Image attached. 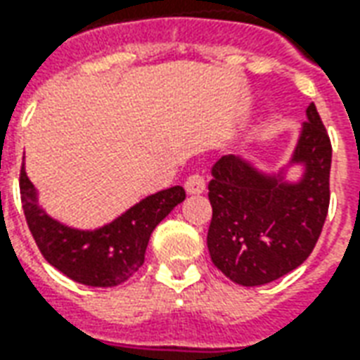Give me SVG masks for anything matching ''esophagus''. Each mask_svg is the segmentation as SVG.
I'll return each mask as SVG.
<instances>
[{
  "instance_id": "1",
  "label": "esophagus",
  "mask_w": 360,
  "mask_h": 360,
  "mask_svg": "<svg viewBox=\"0 0 360 360\" xmlns=\"http://www.w3.org/2000/svg\"><path fill=\"white\" fill-rule=\"evenodd\" d=\"M185 191H187L188 195H202L204 191H206V181H204L202 175H191L187 181H185Z\"/></svg>"
}]
</instances>
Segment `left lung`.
Masks as SVG:
<instances>
[{
	"mask_svg": "<svg viewBox=\"0 0 360 360\" xmlns=\"http://www.w3.org/2000/svg\"><path fill=\"white\" fill-rule=\"evenodd\" d=\"M291 164L304 167L297 183H287L283 173L258 172L237 156L212 167L206 243L214 266L237 285H264L289 274L310 257L322 233L332 144L314 103L307 108Z\"/></svg>",
	"mask_w": 360,
	"mask_h": 360,
	"instance_id": "left-lung-1",
	"label": "left lung"
}]
</instances>
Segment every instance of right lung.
Returning a JSON list of instances; mask_svg holds the SVG:
<instances>
[{"instance_id":"add662e5","label":"right lung","mask_w":360,"mask_h":360,"mask_svg":"<svg viewBox=\"0 0 360 360\" xmlns=\"http://www.w3.org/2000/svg\"><path fill=\"white\" fill-rule=\"evenodd\" d=\"M20 200L28 229L42 257L73 281L90 287H115L144 264L150 235L185 200V188L172 187L142 198L108 226L82 231L50 218L38 204L34 185L20 167Z\"/></svg>"}]
</instances>
